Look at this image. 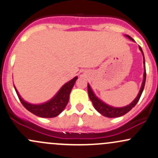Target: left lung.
Returning a JSON list of instances; mask_svg holds the SVG:
<instances>
[{
    "instance_id": "left-lung-1",
    "label": "left lung",
    "mask_w": 158,
    "mask_h": 158,
    "mask_svg": "<svg viewBox=\"0 0 158 158\" xmlns=\"http://www.w3.org/2000/svg\"><path fill=\"white\" fill-rule=\"evenodd\" d=\"M125 36L127 37L129 40L133 41V42H135V41L134 40V39H132L131 37L128 36V35H125ZM139 48L143 56V65H144L143 80V83H142V85H141V88L140 89H139V93H138L137 96L136 97L135 99H134V100L130 104L122 107H113V106L109 105V104H106V103H104L103 101L101 100L100 98H98V97L95 95V94L94 93V92L93 91V89H92L90 85L89 84H87L89 97V99L91 100V102H93V107H95V109L99 113H101V114L103 115L104 116H106V117H108V118H116V117H119V116H123V115L126 114L127 113H128L129 111H130L131 110L132 108L136 105V103L138 102V101L139 100V98H140L142 93H143V89H144L145 84H146V64H145V57H144V54H143V51L142 50L140 46H139Z\"/></svg>"
}]
</instances>
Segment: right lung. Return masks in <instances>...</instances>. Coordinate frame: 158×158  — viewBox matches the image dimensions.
Returning <instances> with one entry per match:
<instances>
[{
    "label": "right lung",
    "instance_id": "right-lung-1",
    "mask_svg": "<svg viewBox=\"0 0 158 158\" xmlns=\"http://www.w3.org/2000/svg\"><path fill=\"white\" fill-rule=\"evenodd\" d=\"M77 79V77L76 76L69 82L65 83L52 98L45 103L39 104L27 102L21 97L15 86L14 88L20 102L28 111L42 118H53L60 114L66 107L69 100L70 93Z\"/></svg>",
    "mask_w": 158,
    "mask_h": 158
}]
</instances>
